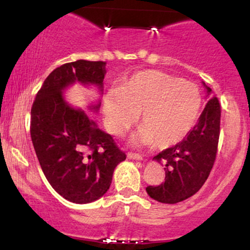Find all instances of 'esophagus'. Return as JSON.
<instances>
[{"label": "esophagus", "mask_w": 250, "mask_h": 250, "mask_svg": "<svg viewBox=\"0 0 250 250\" xmlns=\"http://www.w3.org/2000/svg\"><path fill=\"white\" fill-rule=\"evenodd\" d=\"M127 156H128V159H131V160H142L141 155L136 154V153H131V151H128Z\"/></svg>", "instance_id": "obj_1"}]
</instances>
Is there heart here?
<instances>
[{"label":"heart","mask_w":250,"mask_h":250,"mask_svg":"<svg viewBox=\"0 0 250 250\" xmlns=\"http://www.w3.org/2000/svg\"><path fill=\"white\" fill-rule=\"evenodd\" d=\"M202 97L194 83L159 70H143L125 80L103 101L108 130L120 136L139 119L135 141L157 148L177 145L188 136L199 117Z\"/></svg>","instance_id":"obj_1"}]
</instances>
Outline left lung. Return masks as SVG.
<instances>
[{
    "mask_svg": "<svg viewBox=\"0 0 250 250\" xmlns=\"http://www.w3.org/2000/svg\"><path fill=\"white\" fill-rule=\"evenodd\" d=\"M205 87L210 95L211 89L206 84ZM220 121L221 105L219 99L213 96L208 100L188 136L154 156L156 161L166 163V179L160 186L146 188L151 199L173 205L189 199L200 190L216 160Z\"/></svg>",
    "mask_w": 250,
    "mask_h": 250,
    "instance_id": "1",
    "label": "left lung"
}]
</instances>
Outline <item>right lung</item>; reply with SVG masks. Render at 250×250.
<instances>
[{
  "label": "right lung",
  "instance_id": "1",
  "mask_svg": "<svg viewBox=\"0 0 250 250\" xmlns=\"http://www.w3.org/2000/svg\"><path fill=\"white\" fill-rule=\"evenodd\" d=\"M104 65L85 60L64 63L44 80L31 107L30 135L40 166L51 187L70 202L89 203L103 196L114 169L125 160L113 136L62 96L76 81L102 90Z\"/></svg>",
  "mask_w": 250,
  "mask_h": 250
}]
</instances>
